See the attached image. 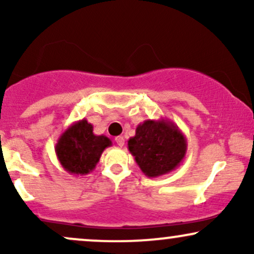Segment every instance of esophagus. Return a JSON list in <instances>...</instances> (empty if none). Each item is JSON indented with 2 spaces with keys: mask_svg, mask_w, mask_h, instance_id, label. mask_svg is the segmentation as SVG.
<instances>
[{
  "mask_svg": "<svg viewBox=\"0 0 254 254\" xmlns=\"http://www.w3.org/2000/svg\"><path fill=\"white\" fill-rule=\"evenodd\" d=\"M116 143H117L119 147H123L124 145V143H125V139H124V137L123 136H118V137H116Z\"/></svg>",
  "mask_w": 254,
  "mask_h": 254,
  "instance_id": "esophagus-1",
  "label": "esophagus"
}]
</instances>
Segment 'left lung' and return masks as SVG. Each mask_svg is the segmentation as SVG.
I'll return each mask as SVG.
<instances>
[{"label":"left lung","instance_id":"obj_1","mask_svg":"<svg viewBox=\"0 0 254 254\" xmlns=\"http://www.w3.org/2000/svg\"><path fill=\"white\" fill-rule=\"evenodd\" d=\"M127 149L147 177L156 178L174 171L183 162L188 142L176 123L166 118L147 119L136 127Z\"/></svg>","mask_w":254,"mask_h":254}]
</instances>
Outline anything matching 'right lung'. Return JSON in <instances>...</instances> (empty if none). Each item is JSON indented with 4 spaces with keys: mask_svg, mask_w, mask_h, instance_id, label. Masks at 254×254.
Instances as JSON below:
<instances>
[{
    "mask_svg": "<svg viewBox=\"0 0 254 254\" xmlns=\"http://www.w3.org/2000/svg\"><path fill=\"white\" fill-rule=\"evenodd\" d=\"M112 145L109 137L94 135L87 119L69 125L58 138L55 151L64 171L74 176H86L95 168L101 154Z\"/></svg>",
    "mask_w": 254,
    "mask_h": 254,
    "instance_id": "add662e5",
    "label": "right lung"
}]
</instances>
